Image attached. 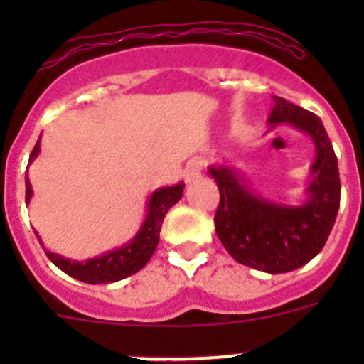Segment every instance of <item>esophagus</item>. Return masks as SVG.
Masks as SVG:
<instances>
[{"mask_svg": "<svg viewBox=\"0 0 364 364\" xmlns=\"http://www.w3.org/2000/svg\"><path fill=\"white\" fill-rule=\"evenodd\" d=\"M203 176V164L199 160H190L186 164L185 172H183V178H185L186 183H193Z\"/></svg>", "mask_w": 364, "mask_h": 364, "instance_id": "esophagus-1", "label": "esophagus"}]
</instances>
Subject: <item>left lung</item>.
<instances>
[{
    "instance_id": "obj_1",
    "label": "left lung",
    "mask_w": 364,
    "mask_h": 364,
    "mask_svg": "<svg viewBox=\"0 0 364 364\" xmlns=\"http://www.w3.org/2000/svg\"><path fill=\"white\" fill-rule=\"evenodd\" d=\"M282 123L310 135L317 151L304 204L271 203L253 192L234 168L209 167L220 190L216 236L234 260L273 274L304 266L324 248L338 215L341 188L338 160L321 117L274 97L269 124Z\"/></svg>"
}]
</instances>
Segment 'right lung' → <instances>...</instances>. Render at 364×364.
<instances>
[{"instance_id": "1", "label": "right lung", "mask_w": 364, "mask_h": 364, "mask_svg": "<svg viewBox=\"0 0 364 364\" xmlns=\"http://www.w3.org/2000/svg\"><path fill=\"white\" fill-rule=\"evenodd\" d=\"M38 153L40 139L36 141L35 148H33L31 155H29V164L38 156ZM183 188H185V185L181 181L174 186H164V188L155 190L153 196L149 197L148 215H146L141 230L135 234L134 240H130L121 248L104 253V255H98L97 259H90L86 262L65 259V257L47 252L43 248L46 255L63 273L75 278V280L84 282V284H112V282L123 280V278L130 277V274H135L149 262L151 255L155 253L156 245L160 241V229L165 215H167V211L172 205L181 199ZM31 196V183H29L28 176H26V204H29ZM36 237L40 241L38 234H36ZM40 245L43 247L42 241H40Z\"/></svg>"}]
</instances>
